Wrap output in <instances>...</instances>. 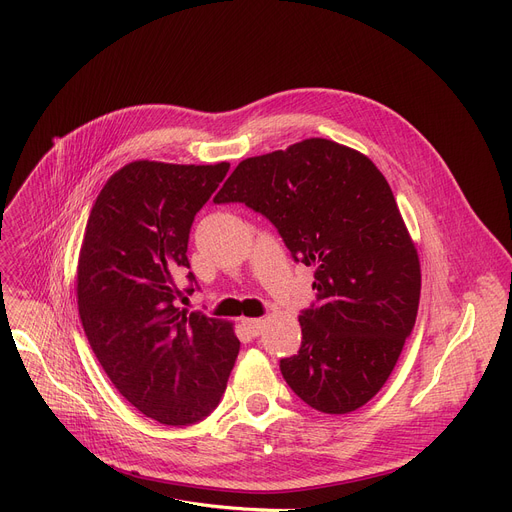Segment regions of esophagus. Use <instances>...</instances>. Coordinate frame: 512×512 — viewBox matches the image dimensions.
Listing matches in <instances>:
<instances>
[{
	"mask_svg": "<svg viewBox=\"0 0 512 512\" xmlns=\"http://www.w3.org/2000/svg\"><path fill=\"white\" fill-rule=\"evenodd\" d=\"M242 326L251 334V336H259L263 330V319H245L242 321Z\"/></svg>",
	"mask_w": 512,
	"mask_h": 512,
	"instance_id": "esophagus-1",
	"label": "esophagus"
}]
</instances>
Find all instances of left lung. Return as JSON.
<instances>
[{
    "label": "left lung",
    "mask_w": 512,
    "mask_h": 512,
    "mask_svg": "<svg viewBox=\"0 0 512 512\" xmlns=\"http://www.w3.org/2000/svg\"><path fill=\"white\" fill-rule=\"evenodd\" d=\"M213 203H245L294 261L315 265L301 348L280 359L290 390L321 413L363 407L390 378L421 292L419 257L382 172L355 149L307 139L240 161Z\"/></svg>",
    "instance_id": "1"
}]
</instances>
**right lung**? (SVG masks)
Segmentation results:
<instances>
[{"label": "right lung", "mask_w": 512, "mask_h": 512, "mask_svg": "<svg viewBox=\"0 0 512 512\" xmlns=\"http://www.w3.org/2000/svg\"><path fill=\"white\" fill-rule=\"evenodd\" d=\"M230 164L132 161L91 209L78 259V313L107 378L164 425L205 419L226 390L240 342L228 321L176 305L197 211ZM186 294L199 286L186 272Z\"/></svg>", "instance_id": "1"}]
</instances>
